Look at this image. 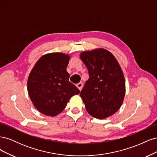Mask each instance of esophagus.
Returning a JSON list of instances; mask_svg holds the SVG:
<instances>
[{
  "label": "esophagus",
  "mask_w": 157,
  "mask_h": 157,
  "mask_svg": "<svg viewBox=\"0 0 157 157\" xmlns=\"http://www.w3.org/2000/svg\"><path fill=\"white\" fill-rule=\"evenodd\" d=\"M77 88H78L80 90H81L82 88V87H83V84H82V82H79V83H78V84H77Z\"/></svg>",
  "instance_id": "34e87169"
}]
</instances>
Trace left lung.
Instances as JSON below:
<instances>
[{"label":"left lung","mask_w":157,"mask_h":157,"mask_svg":"<svg viewBox=\"0 0 157 157\" xmlns=\"http://www.w3.org/2000/svg\"><path fill=\"white\" fill-rule=\"evenodd\" d=\"M80 58L89 73L80 94L87 112L98 119L113 115L125 96V79L119 63L110 52L103 48L83 52Z\"/></svg>","instance_id":"8db88e82"}]
</instances>
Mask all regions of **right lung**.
I'll return each instance as SVG.
<instances>
[{"label":"right lung","instance_id":"obj_1","mask_svg":"<svg viewBox=\"0 0 157 157\" xmlns=\"http://www.w3.org/2000/svg\"><path fill=\"white\" fill-rule=\"evenodd\" d=\"M70 56L59 52L44 55L37 61L27 80V91L38 111L56 116L65 108L71 98L80 93L69 82L67 67Z\"/></svg>","mask_w":157,"mask_h":157}]
</instances>
